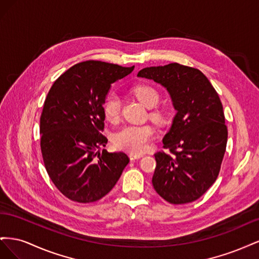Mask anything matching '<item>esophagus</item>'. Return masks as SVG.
I'll use <instances>...</instances> for the list:
<instances>
[{
    "mask_svg": "<svg viewBox=\"0 0 259 259\" xmlns=\"http://www.w3.org/2000/svg\"><path fill=\"white\" fill-rule=\"evenodd\" d=\"M143 154H136V153H130V159L131 160H138L140 158H143Z\"/></svg>",
    "mask_w": 259,
    "mask_h": 259,
    "instance_id": "esophagus-1",
    "label": "esophagus"
}]
</instances>
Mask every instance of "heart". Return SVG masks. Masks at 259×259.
<instances>
[{"label":"heart","instance_id":"heart-1","mask_svg":"<svg viewBox=\"0 0 259 259\" xmlns=\"http://www.w3.org/2000/svg\"><path fill=\"white\" fill-rule=\"evenodd\" d=\"M134 96L147 108H153L158 105L160 94L153 86L148 84H138L132 89ZM105 117L109 121L115 123L120 119L121 103L114 94L108 95L103 104ZM150 116L156 122L162 123L165 120V113L161 109H152ZM153 128L150 125H127L113 136V144L117 149L127 151L130 153H143L149 142L153 137Z\"/></svg>","mask_w":259,"mask_h":259}]
</instances>
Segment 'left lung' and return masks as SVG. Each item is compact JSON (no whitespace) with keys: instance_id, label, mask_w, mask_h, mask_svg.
<instances>
[{"instance_id":"1","label":"left lung","mask_w":259,"mask_h":259,"mask_svg":"<svg viewBox=\"0 0 259 259\" xmlns=\"http://www.w3.org/2000/svg\"><path fill=\"white\" fill-rule=\"evenodd\" d=\"M137 76L165 88L176 115L163 148L154 154V190L171 204H186L215 183L226 151L228 131L222 101L200 70L179 65L144 68Z\"/></svg>"}]
</instances>
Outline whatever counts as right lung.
<instances>
[{"label": "right lung", "instance_id": "obj_1", "mask_svg": "<svg viewBox=\"0 0 259 259\" xmlns=\"http://www.w3.org/2000/svg\"><path fill=\"white\" fill-rule=\"evenodd\" d=\"M133 67L86 60L54 82L40 119L41 151L46 171L69 200L92 203L111 191L130 159L108 152L103 104L113 82Z\"/></svg>", "mask_w": 259, "mask_h": 259}]
</instances>
